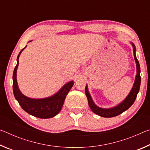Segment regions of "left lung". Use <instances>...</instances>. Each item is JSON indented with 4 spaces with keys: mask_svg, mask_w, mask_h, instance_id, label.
I'll use <instances>...</instances> for the list:
<instances>
[{
    "mask_svg": "<svg viewBox=\"0 0 150 150\" xmlns=\"http://www.w3.org/2000/svg\"><path fill=\"white\" fill-rule=\"evenodd\" d=\"M130 44L132 45L133 51H134V57L135 59V62L136 63V75L134 81L133 87L132 88L130 92L129 93L128 96L124 98L123 101H122L120 103H119L118 105H116L114 107L109 108H100L97 105H96L94 101L92 99V97L90 95L88 90L87 85L85 87V95L87 96L88 99V106L94 113L100 116L105 118H111L115 117V116L120 115L124 111L133 105V103L135 101L137 95L139 91L141 83V77H140V67H139V63L138 60L137 59L136 55V46L132 42H130Z\"/></svg>",
    "mask_w": 150,
    "mask_h": 150,
    "instance_id": "1",
    "label": "left lung"
}]
</instances>
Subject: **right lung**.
<instances>
[{
  "mask_svg": "<svg viewBox=\"0 0 150 150\" xmlns=\"http://www.w3.org/2000/svg\"><path fill=\"white\" fill-rule=\"evenodd\" d=\"M32 42L30 41L29 42ZM27 46V45H26ZM26 46L20 51L17 57V64L14 68L13 72V93L14 97L18 102L24 110L35 117L39 118H50L56 116L60 110L64 103L65 97L69 92L74 81H71L65 84L57 92L49 97L44 98H32L28 97L21 93L18 88L16 79L17 69L18 67L19 57L22 51Z\"/></svg>",
  "mask_w": 150,
  "mask_h": 150,
  "instance_id": "1",
  "label": "right lung"
}]
</instances>
